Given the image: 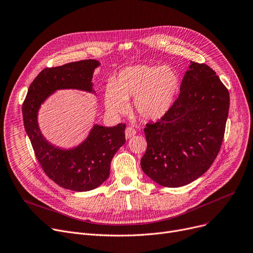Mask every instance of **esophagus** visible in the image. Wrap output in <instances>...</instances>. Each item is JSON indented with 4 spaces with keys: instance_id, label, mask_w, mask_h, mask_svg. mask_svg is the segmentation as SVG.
<instances>
[{
    "instance_id": "34e87169",
    "label": "esophagus",
    "mask_w": 253,
    "mask_h": 253,
    "mask_svg": "<svg viewBox=\"0 0 253 253\" xmlns=\"http://www.w3.org/2000/svg\"><path fill=\"white\" fill-rule=\"evenodd\" d=\"M136 134V130L132 127H127L125 130V136L127 139L133 137Z\"/></svg>"
}]
</instances>
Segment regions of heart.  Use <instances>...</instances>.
<instances>
[{"label": "heart", "instance_id": "obj_1", "mask_svg": "<svg viewBox=\"0 0 253 253\" xmlns=\"http://www.w3.org/2000/svg\"><path fill=\"white\" fill-rule=\"evenodd\" d=\"M180 86V76L173 66L131 65L120 71L112 85L106 86L104 104L110 113L122 114L128 110L127 100L134 97L136 115L145 121H158L172 108Z\"/></svg>", "mask_w": 253, "mask_h": 253}]
</instances>
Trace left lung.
Segmentation results:
<instances>
[{
  "label": "left lung",
  "mask_w": 253,
  "mask_h": 253,
  "mask_svg": "<svg viewBox=\"0 0 253 253\" xmlns=\"http://www.w3.org/2000/svg\"><path fill=\"white\" fill-rule=\"evenodd\" d=\"M230 94L216 73L191 61L172 108L144 128L148 148L141 169L167 188L189 184L210 168L220 150Z\"/></svg>",
  "instance_id": "obj_1"
}]
</instances>
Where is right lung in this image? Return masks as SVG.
<instances>
[{
    "instance_id": "right-lung-1",
    "label": "right lung",
    "mask_w": 253,
    "mask_h": 253,
    "mask_svg": "<svg viewBox=\"0 0 253 253\" xmlns=\"http://www.w3.org/2000/svg\"><path fill=\"white\" fill-rule=\"evenodd\" d=\"M100 63L94 59L46 68L31 84L22 104L23 124L36 158L47 176L59 187L76 192L94 190L108 179L112 159L125 143V124L114 127L94 125L78 147L62 150L45 139L38 124L41 104L59 89L94 92L93 72Z\"/></svg>"
}]
</instances>
